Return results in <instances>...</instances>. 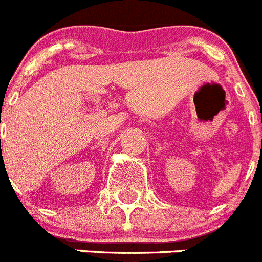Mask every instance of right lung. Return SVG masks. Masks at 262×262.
<instances>
[{"instance_id": "right-lung-1", "label": "right lung", "mask_w": 262, "mask_h": 262, "mask_svg": "<svg viewBox=\"0 0 262 262\" xmlns=\"http://www.w3.org/2000/svg\"><path fill=\"white\" fill-rule=\"evenodd\" d=\"M0 141H1V140H0Z\"/></svg>"}]
</instances>
